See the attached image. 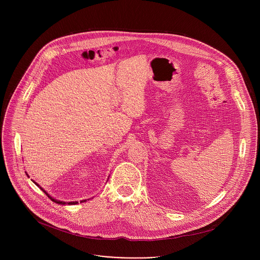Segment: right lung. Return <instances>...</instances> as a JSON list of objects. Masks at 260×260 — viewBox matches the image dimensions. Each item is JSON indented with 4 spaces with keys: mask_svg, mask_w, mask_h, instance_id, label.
Segmentation results:
<instances>
[{
    "mask_svg": "<svg viewBox=\"0 0 260 260\" xmlns=\"http://www.w3.org/2000/svg\"><path fill=\"white\" fill-rule=\"evenodd\" d=\"M37 185H38V184H37ZM38 186H39V185H38ZM42 189V188H41ZM43 190V189H42ZM44 191V190H43ZM45 193H46V191H44ZM47 194V197L52 201V202H54V203H56V204H59V205H66V203L64 202H60V201H56V200H54V199H52L50 196H48V193H46ZM83 202H85V201H81L80 203H83ZM69 205H76V204H78V202H71V203H68Z\"/></svg>",
    "mask_w": 260,
    "mask_h": 260,
    "instance_id": "right-lung-1",
    "label": "right lung"
}]
</instances>
